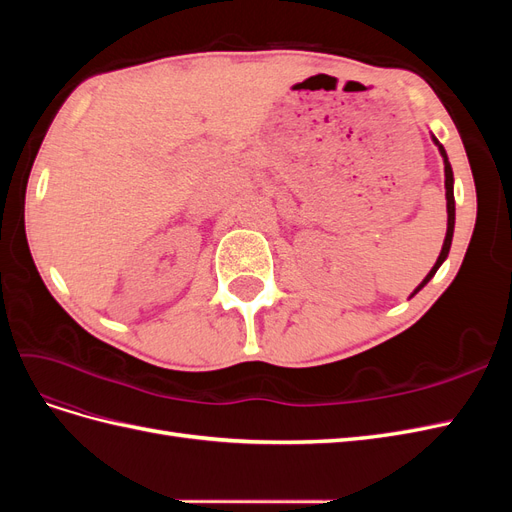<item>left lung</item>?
I'll return each mask as SVG.
<instances>
[{"label":"left lung","mask_w":512,"mask_h":512,"mask_svg":"<svg viewBox=\"0 0 512 512\" xmlns=\"http://www.w3.org/2000/svg\"><path fill=\"white\" fill-rule=\"evenodd\" d=\"M433 141H436V138H433ZM436 145H438V149H440V153H442V158H444V177H446V181H444V185H446V209H448V228H446V239H444V245H442V252H440V256H438V260H436V265H433V269L427 273V277L425 280L421 282V286H418L412 294H416L418 290H421L433 275H436V271L440 269V265L442 262L446 260V256H448V250H451V241H453V230H455V196H453V168H451V162H448V158H446V151H444V147L436 141Z\"/></svg>","instance_id":"1"}]
</instances>
